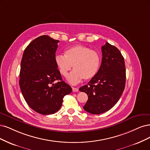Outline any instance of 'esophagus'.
Here are the masks:
<instances>
[{"label": "esophagus", "mask_w": 150, "mask_h": 150, "mask_svg": "<svg viewBox=\"0 0 150 150\" xmlns=\"http://www.w3.org/2000/svg\"><path fill=\"white\" fill-rule=\"evenodd\" d=\"M72 91H74V92H76V91H79V88H78L72 87Z\"/></svg>", "instance_id": "34e87169"}]
</instances>
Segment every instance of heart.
<instances>
[{
  "label": "heart",
  "instance_id": "b5f03b06",
  "mask_svg": "<svg viewBox=\"0 0 150 150\" xmlns=\"http://www.w3.org/2000/svg\"><path fill=\"white\" fill-rule=\"evenodd\" d=\"M55 62L62 75L67 77L74 65V70L68 76V81L76 84L82 79L88 80L98 73L101 57L98 53L81 45L72 46L65 51V55H57Z\"/></svg>",
  "mask_w": 150,
  "mask_h": 150
}]
</instances>
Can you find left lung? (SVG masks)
<instances>
[{"label": "left lung", "mask_w": 150, "mask_h": 150, "mask_svg": "<svg viewBox=\"0 0 150 150\" xmlns=\"http://www.w3.org/2000/svg\"><path fill=\"white\" fill-rule=\"evenodd\" d=\"M101 52L102 60L98 73L88 85L79 89L88 97L83 109L95 115L107 112L118 102L126 81L124 58L120 50L106 42Z\"/></svg>", "instance_id": "1"}]
</instances>
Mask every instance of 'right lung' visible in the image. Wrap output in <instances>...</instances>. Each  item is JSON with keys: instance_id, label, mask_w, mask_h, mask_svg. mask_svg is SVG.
I'll use <instances>...</instances> for the list:
<instances>
[{"instance_id": "1", "label": "right lung", "mask_w": 150, "mask_h": 150, "mask_svg": "<svg viewBox=\"0 0 150 150\" xmlns=\"http://www.w3.org/2000/svg\"><path fill=\"white\" fill-rule=\"evenodd\" d=\"M59 40L42 35L32 41L23 54L19 85L28 105L42 115L57 112L70 86L62 80L55 62Z\"/></svg>"}]
</instances>
